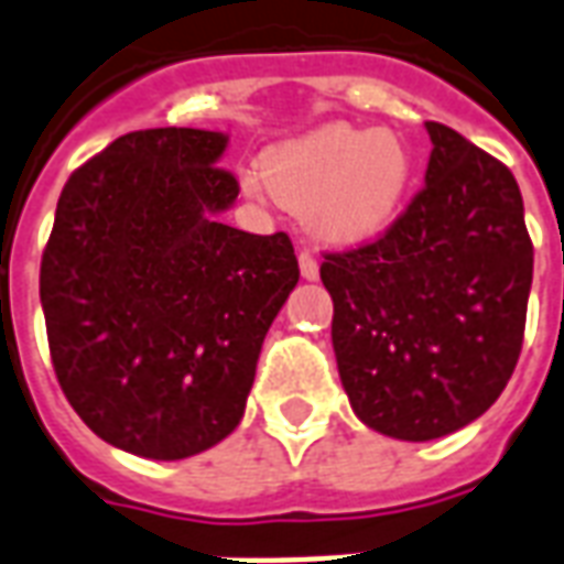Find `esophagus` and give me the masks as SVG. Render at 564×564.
Returning <instances> with one entry per match:
<instances>
[{"label": "esophagus", "instance_id": "esophagus-1", "mask_svg": "<svg viewBox=\"0 0 564 564\" xmlns=\"http://www.w3.org/2000/svg\"><path fill=\"white\" fill-rule=\"evenodd\" d=\"M300 273H303V279H317V258L315 252H308V249H300Z\"/></svg>", "mask_w": 564, "mask_h": 564}]
</instances>
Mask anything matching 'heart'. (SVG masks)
I'll list each match as a JSON object with an SVG mask.
<instances>
[{
    "label": "heart",
    "instance_id": "obj_1",
    "mask_svg": "<svg viewBox=\"0 0 564 564\" xmlns=\"http://www.w3.org/2000/svg\"><path fill=\"white\" fill-rule=\"evenodd\" d=\"M410 181V156L389 133L327 124L267 156L247 186L308 214L321 240L357 247L387 228Z\"/></svg>",
    "mask_w": 564,
    "mask_h": 564
}]
</instances>
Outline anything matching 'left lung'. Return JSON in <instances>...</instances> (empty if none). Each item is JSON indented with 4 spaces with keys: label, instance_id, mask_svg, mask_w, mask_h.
<instances>
[{
    "label": "left lung",
    "instance_id": "1",
    "mask_svg": "<svg viewBox=\"0 0 564 564\" xmlns=\"http://www.w3.org/2000/svg\"><path fill=\"white\" fill-rule=\"evenodd\" d=\"M425 186L357 249L324 252L333 347L350 408L395 440L443 437L499 398L518 366L532 240L514 175L452 127Z\"/></svg>",
    "mask_w": 564,
    "mask_h": 564
}]
</instances>
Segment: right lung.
Masks as SVG:
<instances>
[{
	"instance_id": "1",
	"label": "right lung",
	"mask_w": 564,
	"mask_h": 564,
	"mask_svg": "<svg viewBox=\"0 0 564 564\" xmlns=\"http://www.w3.org/2000/svg\"><path fill=\"white\" fill-rule=\"evenodd\" d=\"M228 139L156 127L67 177L41 256L58 387L97 437L177 460L237 427L267 329L300 279L285 231L219 223Z\"/></svg>"
}]
</instances>
